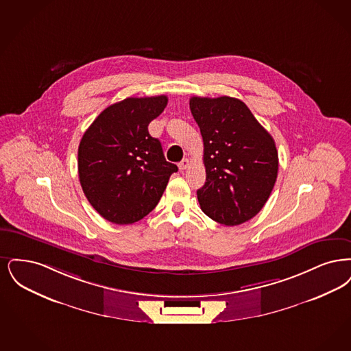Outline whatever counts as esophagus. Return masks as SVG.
I'll return each instance as SVG.
<instances>
[{"label":"esophagus","instance_id":"esophagus-1","mask_svg":"<svg viewBox=\"0 0 351 351\" xmlns=\"http://www.w3.org/2000/svg\"><path fill=\"white\" fill-rule=\"evenodd\" d=\"M189 165H190V160L189 158H183L182 161L178 164V168H180L181 171H183V170L189 168Z\"/></svg>","mask_w":351,"mask_h":351}]
</instances>
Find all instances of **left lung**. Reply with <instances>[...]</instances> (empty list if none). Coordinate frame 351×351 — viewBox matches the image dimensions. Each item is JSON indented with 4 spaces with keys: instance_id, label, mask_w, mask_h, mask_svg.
Returning a JSON list of instances; mask_svg holds the SVG:
<instances>
[{
    "instance_id": "obj_1",
    "label": "left lung",
    "mask_w": 351,
    "mask_h": 351,
    "mask_svg": "<svg viewBox=\"0 0 351 351\" xmlns=\"http://www.w3.org/2000/svg\"><path fill=\"white\" fill-rule=\"evenodd\" d=\"M190 110L204 145L200 208L223 226L243 224L273 191L279 164L274 138L237 98L193 97Z\"/></svg>"
}]
</instances>
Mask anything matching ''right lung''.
Segmentation results:
<instances>
[{
  "mask_svg": "<svg viewBox=\"0 0 351 351\" xmlns=\"http://www.w3.org/2000/svg\"><path fill=\"white\" fill-rule=\"evenodd\" d=\"M168 105L167 95L125 98L105 108L78 147V177L93 208L114 224L149 214L178 168L165 160L148 125Z\"/></svg>",
  "mask_w": 351,
  "mask_h": 351,
  "instance_id": "right-lung-1",
  "label": "right lung"
}]
</instances>
